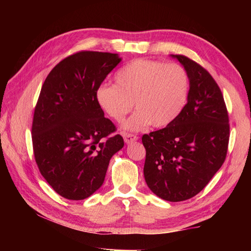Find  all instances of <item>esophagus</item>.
Instances as JSON below:
<instances>
[{"label":"esophagus","instance_id":"esophagus-1","mask_svg":"<svg viewBox=\"0 0 251 251\" xmlns=\"http://www.w3.org/2000/svg\"><path fill=\"white\" fill-rule=\"evenodd\" d=\"M123 137H124V141L126 143H130V142H134V141L138 140V137L136 135L128 134V132H124V134H123Z\"/></svg>","mask_w":251,"mask_h":251}]
</instances>
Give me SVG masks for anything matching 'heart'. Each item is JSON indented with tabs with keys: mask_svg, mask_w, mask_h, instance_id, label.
Here are the masks:
<instances>
[{
	"mask_svg": "<svg viewBox=\"0 0 251 251\" xmlns=\"http://www.w3.org/2000/svg\"><path fill=\"white\" fill-rule=\"evenodd\" d=\"M114 78L115 84L100 85L96 100L116 122L124 120L135 105L137 111L124 123L125 129L140 130L149 124L167 126L188 100V74L177 63L136 59L122 67Z\"/></svg>",
	"mask_w": 251,
	"mask_h": 251,
	"instance_id": "b5f03b06",
	"label": "heart"
}]
</instances>
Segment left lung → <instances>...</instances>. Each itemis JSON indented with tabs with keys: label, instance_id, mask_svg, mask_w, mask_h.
<instances>
[{
	"label": "left lung",
	"instance_id": "obj_1",
	"mask_svg": "<svg viewBox=\"0 0 251 251\" xmlns=\"http://www.w3.org/2000/svg\"><path fill=\"white\" fill-rule=\"evenodd\" d=\"M188 74V102L165 128L142 136L143 174L154 194L169 201L199 194L225 163L230 125L225 99L206 69L183 55H172Z\"/></svg>",
	"mask_w": 251,
	"mask_h": 251
}]
</instances>
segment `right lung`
Returning <instances> with one entry per match:
<instances>
[{"label":"right lung","instance_id":"right-lung-1","mask_svg":"<svg viewBox=\"0 0 251 251\" xmlns=\"http://www.w3.org/2000/svg\"><path fill=\"white\" fill-rule=\"evenodd\" d=\"M121 60L111 52L78 51L58 63L42 86L32 122L34 157L47 183L67 200L95 193L111 157L124 147L96 100Z\"/></svg>","mask_w":251,"mask_h":251}]
</instances>
